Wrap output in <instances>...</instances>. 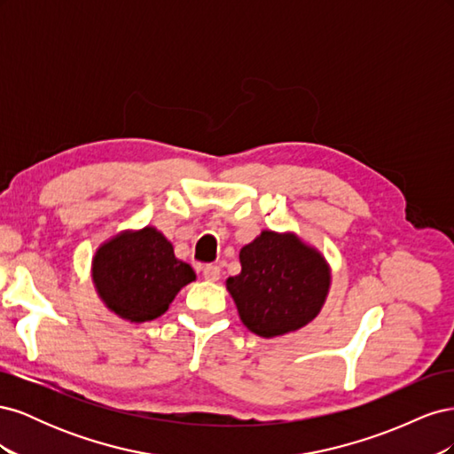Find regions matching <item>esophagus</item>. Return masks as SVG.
I'll use <instances>...</instances> for the list:
<instances>
[{
	"label": "esophagus",
	"instance_id": "esophagus-1",
	"mask_svg": "<svg viewBox=\"0 0 454 454\" xmlns=\"http://www.w3.org/2000/svg\"><path fill=\"white\" fill-rule=\"evenodd\" d=\"M202 277L210 282H217L219 277H222V269H219L217 265H206L202 269Z\"/></svg>",
	"mask_w": 454,
	"mask_h": 454
}]
</instances>
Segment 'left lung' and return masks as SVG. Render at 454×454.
I'll use <instances>...</instances> for the list:
<instances>
[{"mask_svg": "<svg viewBox=\"0 0 454 454\" xmlns=\"http://www.w3.org/2000/svg\"><path fill=\"white\" fill-rule=\"evenodd\" d=\"M242 270L227 280L242 324L259 337L307 325L329 290L325 259L295 235L263 231L240 250Z\"/></svg>", "mask_w": 454, "mask_h": 454, "instance_id": "8db88e82", "label": "left lung"}]
</instances>
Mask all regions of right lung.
<instances>
[{"mask_svg": "<svg viewBox=\"0 0 454 454\" xmlns=\"http://www.w3.org/2000/svg\"><path fill=\"white\" fill-rule=\"evenodd\" d=\"M92 280L109 310L149 322L168 310L177 292L195 280V270L174 255L162 232L145 227L102 244L92 259Z\"/></svg>", "mask_w": 454, "mask_h": 454, "instance_id": "1", "label": "right lung"}]
</instances>
